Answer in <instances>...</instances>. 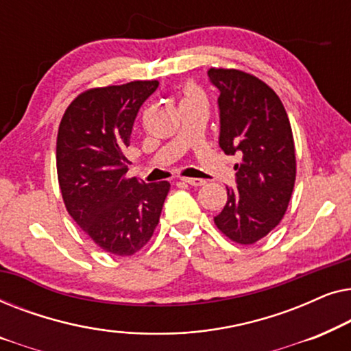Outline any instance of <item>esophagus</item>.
Returning a JSON list of instances; mask_svg holds the SVG:
<instances>
[{
	"mask_svg": "<svg viewBox=\"0 0 351 351\" xmlns=\"http://www.w3.org/2000/svg\"><path fill=\"white\" fill-rule=\"evenodd\" d=\"M182 180H184L185 184L191 185V186H201V185L206 184L204 179H198V177H184Z\"/></svg>",
	"mask_w": 351,
	"mask_h": 351,
	"instance_id": "34e87169",
	"label": "esophagus"
}]
</instances>
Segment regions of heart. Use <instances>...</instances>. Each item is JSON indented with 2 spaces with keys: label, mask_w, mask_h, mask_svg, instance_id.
Wrapping results in <instances>:
<instances>
[{
  "label": "heart",
  "mask_w": 351,
  "mask_h": 351,
  "mask_svg": "<svg viewBox=\"0 0 351 351\" xmlns=\"http://www.w3.org/2000/svg\"><path fill=\"white\" fill-rule=\"evenodd\" d=\"M193 97H203L201 90L193 84H189L185 88V99H193Z\"/></svg>",
  "instance_id": "b5f03b06"
}]
</instances>
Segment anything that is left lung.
I'll use <instances>...</instances> for the list:
<instances>
[{"mask_svg":"<svg viewBox=\"0 0 351 351\" xmlns=\"http://www.w3.org/2000/svg\"><path fill=\"white\" fill-rule=\"evenodd\" d=\"M219 89L220 136L225 155L239 153L237 189L214 222L238 244L267 237L286 214L295 182V148L289 118L280 97L256 76L233 69H210Z\"/></svg>","mask_w":351,"mask_h":351,"instance_id":"left-lung-1","label":"left lung"}]
</instances>
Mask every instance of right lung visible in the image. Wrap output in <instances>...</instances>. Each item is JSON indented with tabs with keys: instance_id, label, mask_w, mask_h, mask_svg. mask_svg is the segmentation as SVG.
I'll return each instance as SVG.
<instances>
[{
	"instance_id": "obj_1",
	"label": "right lung",
	"mask_w": 351,
	"mask_h": 351,
	"mask_svg": "<svg viewBox=\"0 0 351 351\" xmlns=\"http://www.w3.org/2000/svg\"><path fill=\"white\" fill-rule=\"evenodd\" d=\"M158 81L81 93L65 110L57 134V177L65 208L105 252L132 256L153 237L169 182L128 179L134 121Z\"/></svg>"
}]
</instances>
